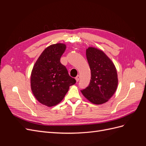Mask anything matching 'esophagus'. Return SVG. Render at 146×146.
Segmentation results:
<instances>
[{
  "mask_svg": "<svg viewBox=\"0 0 146 146\" xmlns=\"http://www.w3.org/2000/svg\"><path fill=\"white\" fill-rule=\"evenodd\" d=\"M76 82H78L79 81V80H80V76H78L76 77Z\"/></svg>",
  "mask_w": 146,
  "mask_h": 146,
  "instance_id": "esophagus-1",
  "label": "esophagus"
}]
</instances>
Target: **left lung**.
<instances>
[{
  "mask_svg": "<svg viewBox=\"0 0 146 146\" xmlns=\"http://www.w3.org/2000/svg\"><path fill=\"white\" fill-rule=\"evenodd\" d=\"M86 55L91 77L89 86L81 90V92L92 104H105L117 90L118 78L116 68L111 59L98 48L89 47L86 48Z\"/></svg>",
  "mask_w": 146,
  "mask_h": 146,
  "instance_id": "left-lung-1",
  "label": "left lung"
}]
</instances>
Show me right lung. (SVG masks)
I'll return each instance as SVG.
<instances>
[{"label": "right lung", "instance_id": "add662e5", "mask_svg": "<svg viewBox=\"0 0 146 146\" xmlns=\"http://www.w3.org/2000/svg\"><path fill=\"white\" fill-rule=\"evenodd\" d=\"M66 48L63 43L48 46L39 56L31 73V89L34 96L39 102L48 107L61 102L69 86L76 82L60 63Z\"/></svg>", "mask_w": 146, "mask_h": 146}]
</instances>
